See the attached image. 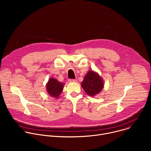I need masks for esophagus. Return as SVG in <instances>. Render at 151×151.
<instances>
[{
  "mask_svg": "<svg viewBox=\"0 0 151 151\" xmlns=\"http://www.w3.org/2000/svg\"><path fill=\"white\" fill-rule=\"evenodd\" d=\"M69 82H76V79H69L68 81Z\"/></svg>",
  "mask_w": 151,
  "mask_h": 151,
  "instance_id": "1",
  "label": "esophagus"
}]
</instances>
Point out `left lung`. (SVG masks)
I'll use <instances>...</instances> for the list:
<instances>
[{"label":"left lung","instance_id":"8db88e82","mask_svg":"<svg viewBox=\"0 0 151 151\" xmlns=\"http://www.w3.org/2000/svg\"><path fill=\"white\" fill-rule=\"evenodd\" d=\"M81 87L88 96L94 97L103 90L104 81L98 73L89 70L81 82Z\"/></svg>","mask_w":151,"mask_h":151}]
</instances>
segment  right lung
Listing matches in <instances>:
<instances>
[{"label":"right lung","instance_id":"obj_1","mask_svg":"<svg viewBox=\"0 0 151 151\" xmlns=\"http://www.w3.org/2000/svg\"><path fill=\"white\" fill-rule=\"evenodd\" d=\"M64 83L59 82L57 79L50 78L46 84L47 93L51 97L58 99L64 88Z\"/></svg>","mask_w":151,"mask_h":151}]
</instances>
